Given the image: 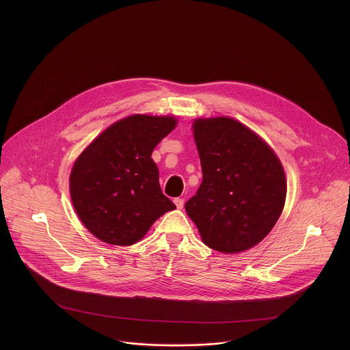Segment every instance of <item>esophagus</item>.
Listing matches in <instances>:
<instances>
[{
	"label": "esophagus",
	"instance_id": "1",
	"mask_svg": "<svg viewBox=\"0 0 350 350\" xmlns=\"http://www.w3.org/2000/svg\"><path fill=\"white\" fill-rule=\"evenodd\" d=\"M174 204L177 206V209H183L184 208V199L183 198H176L174 199Z\"/></svg>",
	"mask_w": 350,
	"mask_h": 350
}]
</instances>
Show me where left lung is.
Returning <instances> with one entry per match:
<instances>
[{
	"label": "left lung",
	"instance_id": "8db88e82",
	"mask_svg": "<svg viewBox=\"0 0 350 350\" xmlns=\"http://www.w3.org/2000/svg\"><path fill=\"white\" fill-rule=\"evenodd\" d=\"M192 129L204 178L185 204L187 215L215 251H246L271 231L284 209L282 165L258 134L235 119H196Z\"/></svg>",
	"mask_w": 350,
	"mask_h": 350
}]
</instances>
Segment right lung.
<instances>
[{
  "instance_id": "add662e5",
  "label": "right lung",
  "mask_w": 350,
  "mask_h": 350,
  "mask_svg": "<svg viewBox=\"0 0 350 350\" xmlns=\"http://www.w3.org/2000/svg\"><path fill=\"white\" fill-rule=\"evenodd\" d=\"M177 124L173 116L133 115L99 134L73 165L70 198L98 239L127 246L176 205L163 195L151 155Z\"/></svg>"
}]
</instances>
